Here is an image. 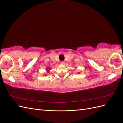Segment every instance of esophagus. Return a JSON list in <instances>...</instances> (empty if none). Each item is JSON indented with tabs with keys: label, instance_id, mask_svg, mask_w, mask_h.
I'll use <instances>...</instances> for the list:
<instances>
[{
	"label": "esophagus",
	"instance_id": "esophagus-1",
	"mask_svg": "<svg viewBox=\"0 0 123 123\" xmlns=\"http://www.w3.org/2000/svg\"><path fill=\"white\" fill-rule=\"evenodd\" d=\"M61 64H62V65H65V62L64 61H62V62H61Z\"/></svg>",
	"mask_w": 123,
	"mask_h": 123
}]
</instances>
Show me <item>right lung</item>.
Listing matches in <instances>:
<instances>
[{"instance_id":"obj_1","label":"right lung","mask_w":123,"mask_h":123,"mask_svg":"<svg viewBox=\"0 0 123 123\" xmlns=\"http://www.w3.org/2000/svg\"><path fill=\"white\" fill-rule=\"evenodd\" d=\"M48 71H49V70H47Z\"/></svg>"}]
</instances>
